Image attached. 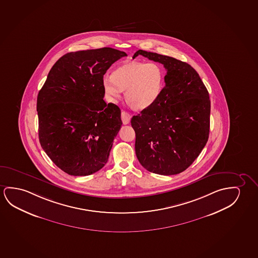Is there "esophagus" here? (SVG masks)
<instances>
[{
	"label": "esophagus",
	"mask_w": 258,
	"mask_h": 258,
	"mask_svg": "<svg viewBox=\"0 0 258 258\" xmlns=\"http://www.w3.org/2000/svg\"><path fill=\"white\" fill-rule=\"evenodd\" d=\"M131 115L130 113H127V112H124L122 111L121 112V119H122V122L123 124H128L130 123V121H131Z\"/></svg>",
	"instance_id": "34e87169"
}]
</instances>
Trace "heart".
<instances>
[{
	"label": "heart",
	"instance_id": "1",
	"mask_svg": "<svg viewBox=\"0 0 258 258\" xmlns=\"http://www.w3.org/2000/svg\"><path fill=\"white\" fill-rule=\"evenodd\" d=\"M164 85V73L156 63L127 62L119 66L111 75H105L103 86L105 93L117 99L122 90L127 103L135 109L143 110L155 103Z\"/></svg>",
	"mask_w": 258,
	"mask_h": 258
}]
</instances>
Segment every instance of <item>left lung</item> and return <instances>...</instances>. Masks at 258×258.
<instances>
[{"mask_svg": "<svg viewBox=\"0 0 258 258\" xmlns=\"http://www.w3.org/2000/svg\"><path fill=\"white\" fill-rule=\"evenodd\" d=\"M162 63L165 86L153 105L131 119L140 164L163 176L184 171L208 142L210 100L198 73L171 56L139 49L136 56Z\"/></svg>", "mask_w": 258, "mask_h": 258, "instance_id": "left-lung-1", "label": "left lung"}]
</instances>
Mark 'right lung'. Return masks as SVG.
<instances>
[{
    "instance_id": "1",
    "label": "right lung",
    "mask_w": 258,
    "mask_h": 258,
    "mask_svg": "<svg viewBox=\"0 0 258 258\" xmlns=\"http://www.w3.org/2000/svg\"><path fill=\"white\" fill-rule=\"evenodd\" d=\"M125 56L112 48L68 53L53 66L39 91L41 147L71 176L91 175L108 161L122 121L119 107L103 99V79Z\"/></svg>"
}]
</instances>
